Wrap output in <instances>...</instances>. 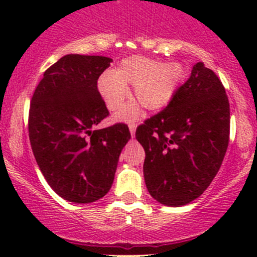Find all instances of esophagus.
I'll return each mask as SVG.
<instances>
[{"mask_svg":"<svg viewBox=\"0 0 257 257\" xmlns=\"http://www.w3.org/2000/svg\"><path fill=\"white\" fill-rule=\"evenodd\" d=\"M136 129H137V125H136V124H133V123L129 124V131H131L132 138H134V136H136Z\"/></svg>","mask_w":257,"mask_h":257,"instance_id":"34e87169","label":"esophagus"}]
</instances>
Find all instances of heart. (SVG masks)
Returning <instances> with one entry per match:
<instances>
[{
  "instance_id": "b5f03b06",
  "label": "heart",
  "mask_w": 257,
  "mask_h": 257,
  "mask_svg": "<svg viewBox=\"0 0 257 257\" xmlns=\"http://www.w3.org/2000/svg\"><path fill=\"white\" fill-rule=\"evenodd\" d=\"M184 79V69L179 63H162L144 57H131L114 71H107L98 78V92L109 110H118L129 97L126 85H133V97L148 110L167 107ZM139 102V103H140ZM138 102L124 105L115 114L116 120L133 121L142 115Z\"/></svg>"
}]
</instances>
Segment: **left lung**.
<instances>
[{"mask_svg":"<svg viewBox=\"0 0 257 257\" xmlns=\"http://www.w3.org/2000/svg\"><path fill=\"white\" fill-rule=\"evenodd\" d=\"M229 136L230 104L224 85L198 62L172 102L137 128L150 195L168 206L199 198L221 167Z\"/></svg>","mask_w":257,"mask_h":257,"instance_id":"left-lung-1","label":"left lung"}]
</instances>
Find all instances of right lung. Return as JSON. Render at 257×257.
<instances>
[{"label":"right lung","mask_w":257,"mask_h":257,"mask_svg":"<svg viewBox=\"0 0 257 257\" xmlns=\"http://www.w3.org/2000/svg\"><path fill=\"white\" fill-rule=\"evenodd\" d=\"M113 59L67 54L45 72L31 99L28 136L38 167L64 200L88 204L103 198L114 180L126 124L92 131L109 115L98 92Z\"/></svg>","instance_id":"add662e5"}]
</instances>
